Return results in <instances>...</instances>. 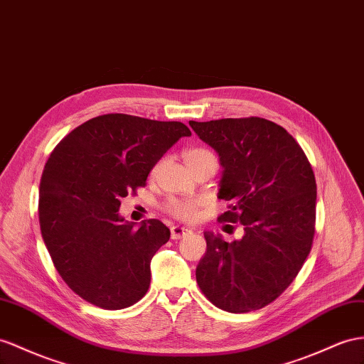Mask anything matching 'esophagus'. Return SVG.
<instances>
[{
	"label": "esophagus",
	"instance_id": "34e87169",
	"mask_svg": "<svg viewBox=\"0 0 364 364\" xmlns=\"http://www.w3.org/2000/svg\"><path fill=\"white\" fill-rule=\"evenodd\" d=\"M191 232H192V230L188 229V228L173 226V228H171V237H172V240H180V238L188 235V234H191Z\"/></svg>",
	"mask_w": 364,
	"mask_h": 364
}]
</instances>
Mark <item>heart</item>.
<instances>
[{"label": "heart", "instance_id": "b5f03b06", "mask_svg": "<svg viewBox=\"0 0 364 364\" xmlns=\"http://www.w3.org/2000/svg\"><path fill=\"white\" fill-rule=\"evenodd\" d=\"M184 161L188 163V166L195 167L200 163L204 161H215V155H213L210 151L204 147H192L184 151L183 154ZM198 209H200V201L193 200V198H186V200H171L166 204V210L172 213L173 217L180 218V220H193L198 215Z\"/></svg>", "mask_w": 364, "mask_h": 364}]
</instances>
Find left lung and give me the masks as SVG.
Masks as SVG:
<instances>
[{"label": "left lung", "instance_id": "8db88e82", "mask_svg": "<svg viewBox=\"0 0 364 364\" xmlns=\"http://www.w3.org/2000/svg\"><path fill=\"white\" fill-rule=\"evenodd\" d=\"M223 167L218 198L229 201L220 221L243 225L232 243L204 232L208 250L197 283L217 307L232 314L262 309L294 282L311 252L316 183L294 136L272 121L223 118L189 121Z\"/></svg>", "mask_w": 364, "mask_h": 364}]
</instances>
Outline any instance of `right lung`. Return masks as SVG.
Returning <instances> with one entry per match:
<instances>
[{
	"instance_id": "right-lung-1",
	"label": "right lung",
	"mask_w": 364,
	"mask_h": 364,
	"mask_svg": "<svg viewBox=\"0 0 364 364\" xmlns=\"http://www.w3.org/2000/svg\"><path fill=\"white\" fill-rule=\"evenodd\" d=\"M191 130L180 121L95 117L64 136L44 166L40 226L58 274L82 300L117 311L151 284V262L171 237L160 220L124 221L121 198L146 184L161 156Z\"/></svg>"
}]
</instances>
